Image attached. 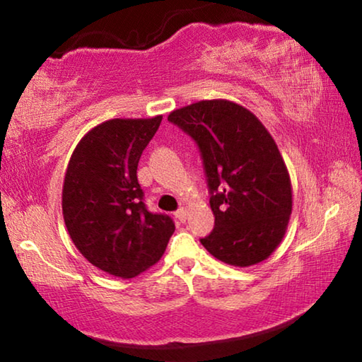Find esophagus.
<instances>
[{
  "label": "esophagus",
  "mask_w": 362,
  "mask_h": 362,
  "mask_svg": "<svg viewBox=\"0 0 362 362\" xmlns=\"http://www.w3.org/2000/svg\"><path fill=\"white\" fill-rule=\"evenodd\" d=\"M175 217L179 218L180 222H185L187 217H188V207H180V209L175 212Z\"/></svg>",
  "instance_id": "esophagus-1"
}]
</instances>
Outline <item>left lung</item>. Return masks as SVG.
Segmentation results:
<instances>
[{
  "instance_id": "8db88e82",
  "label": "left lung",
  "mask_w": 362,
  "mask_h": 362,
  "mask_svg": "<svg viewBox=\"0 0 362 362\" xmlns=\"http://www.w3.org/2000/svg\"><path fill=\"white\" fill-rule=\"evenodd\" d=\"M203 156L216 226L201 244L220 262L252 267L272 255L292 214L289 170L257 116L231 100H199L168 116Z\"/></svg>"
}]
</instances>
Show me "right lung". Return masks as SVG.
<instances>
[{
    "instance_id": "right-lung-1",
    "label": "right lung",
    "mask_w": 362,
    "mask_h": 362,
    "mask_svg": "<svg viewBox=\"0 0 362 362\" xmlns=\"http://www.w3.org/2000/svg\"><path fill=\"white\" fill-rule=\"evenodd\" d=\"M161 119L103 121L79 140L66 166L62 212L71 241L89 263L122 279L155 265L175 230L170 217L146 211L137 180Z\"/></svg>"
}]
</instances>
